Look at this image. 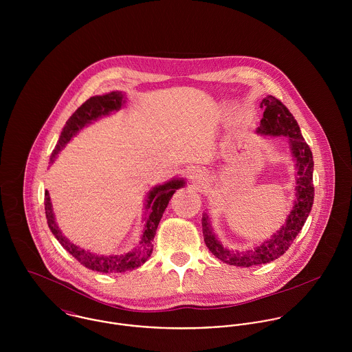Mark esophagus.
Returning <instances> with one entry per match:
<instances>
[{
  "label": "esophagus",
  "mask_w": 352,
  "mask_h": 352,
  "mask_svg": "<svg viewBox=\"0 0 352 352\" xmlns=\"http://www.w3.org/2000/svg\"><path fill=\"white\" fill-rule=\"evenodd\" d=\"M203 176H204V172H203L201 169H197V170L192 172V177H194V179L201 180V179H203Z\"/></svg>",
  "instance_id": "34e87169"
}]
</instances>
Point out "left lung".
I'll return each mask as SVG.
<instances>
[{"label":"left lung","instance_id":"obj_1","mask_svg":"<svg viewBox=\"0 0 352 352\" xmlns=\"http://www.w3.org/2000/svg\"><path fill=\"white\" fill-rule=\"evenodd\" d=\"M260 107L264 108L260 126L256 134L263 137H285L286 146L294 161L296 168V199L293 207L279 230L260 245L247 251H233L222 245L211 226L208 212H203L201 228L207 248L221 261L236 267H252L271 263L290 248L294 239L302 230L309 217L314 199L313 187V154L302 137L300 126L292 112L274 96L264 98Z\"/></svg>","mask_w":352,"mask_h":352}]
</instances>
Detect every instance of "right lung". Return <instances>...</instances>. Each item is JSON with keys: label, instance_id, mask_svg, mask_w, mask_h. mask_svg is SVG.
<instances>
[{"label": "right lung", "instance_id": "add662e5", "mask_svg": "<svg viewBox=\"0 0 352 352\" xmlns=\"http://www.w3.org/2000/svg\"><path fill=\"white\" fill-rule=\"evenodd\" d=\"M126 104V98L123 92H109L101 96H94L85 101L66 122L59 140L55 145V149L51 153L50 164L52 165L56 160L59 151L65 148L73 137H76L84 127L99 120L102 116H108L112 112L119 111ZM186 186L183 177H173L164 184L153 187L145 199V217H144V230L141 234L140 244L127 253L119 254H98L94 252L85 251L84 248L73 244L63 233L60 232L55 215L52 211L50 194L45 192V210L46 218L50 228L51 233L59 241V244L69 252L74 258H77L82 265L92 271L102 274H119L135 270L141 267L151 257L153 252V239L158 223L162 218V214L170 201L176 190Z\"/></svg>", "mask_w": 352, "mask_h": 352}]
</instances>
